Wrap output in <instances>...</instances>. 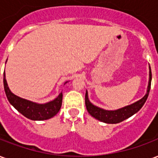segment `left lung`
Listing matches in <instances>:
<instances>
[{"mask_svg":"<svg viewBox=\"0 0 158 158\" xmlns=\"http://www.w3.org/2000/svg\"><path fill=\"white\" fill-rule=\"evenodd\" d=\"M151 82H152V71H151V67H150V79H149V85L147 88V92L146 96L143 97L142 99H140L135 103H134L132 105H129L125 107H123L121 109L116 110V111H106L102 108H99L97 106H94L93 104L89 102L88 99V94L87 91L85 93V106L86 109L88 111V113L94 117L95 118L98 119L102 122L106 123H118L125 120L129 117L134 115L139 111L143 105L146 102L147 97L149 96L150 89H151Z\"/></svg>","mask_w":158,"mask_h":158,"instance_id":"1","label":"left lung"}]
</instances>
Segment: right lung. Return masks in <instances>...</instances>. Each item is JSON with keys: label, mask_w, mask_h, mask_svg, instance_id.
Listing matches in <instances>:
<instances>
[{"label": "right lung", "mask_w": 158, "mask_h": 158, "mask_svg": "<svg viewBox=\"0 0 158 158\" xmlns=\"http://www.w3.org/2000/svg\"><path fill=\"white\" fill-rule=\"evenodd\" d=\"M3 83L6 95L8 99L9 102L22 113L23 115L31 120H46L54 117L58 113L61 108L62 102V93L61 92L59 96L52 102L45 104H36L32 102L20 98L15 96L9 89L6 80L5 78V73L3 75Z\"/></svg>", "instance_id": "add662e5"}]
</instances>
